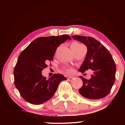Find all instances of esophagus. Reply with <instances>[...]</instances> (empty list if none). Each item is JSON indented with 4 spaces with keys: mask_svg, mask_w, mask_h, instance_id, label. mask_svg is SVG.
Returning a JSON list of instances; mask_svg holds the SVG:
<instances>
[{
    "mask_svg": "<svg viewBox=\"0 0 125 125\" xmlns=\"http://www.w3.org/2000/svg\"><path fill=\"white\" fill-rule=\"evenodd\" d=\"M73 79H74V78L72 77H69L68 78V80L69 81H72Z\"/></svg>",
    "mask_w": 125,
    "mask_h": 125,
    "instance_id": "esophagus-1",
    "label": "esophagus"
}]
</instances>
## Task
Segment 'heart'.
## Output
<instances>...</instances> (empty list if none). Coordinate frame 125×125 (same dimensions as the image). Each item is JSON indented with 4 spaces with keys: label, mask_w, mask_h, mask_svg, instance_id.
Instances as JSON below:
<instances>
[{
    "label": "heart",
    "mask_w": 125,
    "mask_h": 125,
    "mask_svg": "<svg viewBox=\"0 0 125 125\" xmlns=\"http://www.w3.org/2000/svg\"><path fill=\"white\" fill-rule=\"evenodd\" d=\"M82 46H83L81 44L78 43V42H73V43L71 44V47L72 50L74 51V50L78 49V48H79L80 47H82ZM65 71H66L67 72H68V73H71V72H73V69L71 68H69V67L65 68Z\"/></svg>",
    "instance_id": "heart-1"
}]
</instances>
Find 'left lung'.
<instances>
[{"mask_svg":"<svg viewBox=\"0 0 125 125\" xmlns=\"http://www.w3.org/2000/svg\"><path fill=\"white\" fill-rule=\"evenodd\" d=\"M73 39L83 43L87 53L79 71L82 73L88 69L93 71L90 79L80 76L83 86L79 93L84 98L97 100L107 96L115 83L116 64L111 54L99 41L84 36H72Z\"/></svg>","mask_w":125,"mask_h":125,"instance_id":"1","label":"left lung"}]
</instances>
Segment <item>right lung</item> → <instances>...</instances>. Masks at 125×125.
<instances>
[{
	"instance_id": "add662e5",
	"label": "right lung",
	"mask_w": 125,
	"mask_h": 125,
	"mask_svg": "<svg viewBox=\"0 0 125 125\" xmlns=\"http://www.w3.org/2000/svg\"><path fill=\"white\" fill-rule=\"evenodd\" d=\"M67 40H71L68 35L39 37L19 55L14 68V84L28 103L40 105L46 102L61 82L67 80L62 74H55L48 79L42 74L48 61H53L57 48Z\"/></svg>"
}]
</instances>
